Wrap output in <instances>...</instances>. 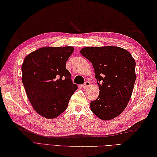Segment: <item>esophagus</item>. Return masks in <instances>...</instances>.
I'll return each instance as SVG.
<instances>
[{"label":"esophagus","instance_id":"esophagus-1","mask_svg":"<svg viewBox=\"0 0 157 157\" xmlns=\"http://www.w3.org/2000/svg\"><path fill=\"white\" fill-rule=\"evenodd\" d=\"M89 85H90V82L89 81H86L85 83L83 84V85H82V86L83 88H86V87L89 86Z\"/></svg>","mask_w":157,"mask_h":157}]
</instances>
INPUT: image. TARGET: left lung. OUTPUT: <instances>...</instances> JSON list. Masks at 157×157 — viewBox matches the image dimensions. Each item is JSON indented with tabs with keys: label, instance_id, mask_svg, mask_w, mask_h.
Instances as JSON below:
<instances>
[{
	"label": "left lung",
	"instance_id": "1",
	"mask_svg": "<svg viewBox=\"0 0 157 157\" xmlns=\"http://www.w3.org/2000/svg\"><path fill=\"white\" fill-rule=\"evenodd\" d=\"M81 55L92 63L100 90L90 109L103 121L123 113L131 97L136 81L135 60L128 51L118 47H85Z\"/></svg>",
	"mask_w": 157,
	"mask_h": 157
}]
</instances>
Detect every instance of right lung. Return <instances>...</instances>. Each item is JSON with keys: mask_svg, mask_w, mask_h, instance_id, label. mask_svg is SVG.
Returning <instances> with one entry per match:
<instances>
[{"mask_svg": "<svg viewBox=\"0 0 157 157\" xmlns=\"http://www.w3.org/2000/svg\"><path fill=\"white\" fill-rule=\"evenodd\" d=\"M73 51L72 47H43L24 59L22 81L30 104L42 117L49 119L59 117L77 90L66 68Z\"/></svg>", "mask_w": 157, "mask_h": 157, "instance_id": "add662e5", "label": "right lung"}]
</instances>
